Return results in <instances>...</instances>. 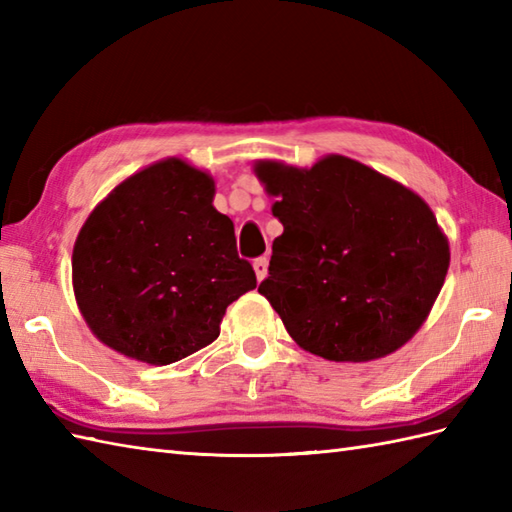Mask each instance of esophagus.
<instances>
[{"mask_svg":"<svg viewBox=\"0 0 512 512\" xmlns=\"http://www.w3.org/2000/svg\"><path fill=\"white\" fill-rule=\"evenodd\" d=\"M253 268H255L257 279L262 281V279L268 275V259H266V257H257L255 262H253Z\"/></svg>","mask_w":512,"mask_h":512,"instance_id":"esophagus-1","label":"esophagus"}]
</instances>
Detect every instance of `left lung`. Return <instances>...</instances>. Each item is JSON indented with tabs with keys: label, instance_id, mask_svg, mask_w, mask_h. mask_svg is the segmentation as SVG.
Segmentation results:
<instances>
[{
	"label": "left lung",
	"instance_id": "8db88e82",
	"mask_svg": "<svg viewBox=\"0 0 512 512\" xmlns=\"http://www.w3.org/2000/svg\"><path fill=\"white\" fill-rule=\"evenodd\" d=\"M284 224L259 284L288 334L328 361H374L405 345L440 295L449 242L416 193L361 162H259Z\"/></svg>",
	"mask_w": 512,
	"mask_h": 512
}]
</instances>
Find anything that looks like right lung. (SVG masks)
<instances>
[{
	"mask_svg": "<svg viewBox=\"0 0 512 512\" xmlns=\"http://www.w3.org/2000/svg\"><path fill=\"white\" fill-rule=\"evenodd\" d=\"M213 193L204 171L169 158L118 184L83 224L74 295L112 350L176 363L211 345L226 308L257 286Z\"/></svg>",
	"mask_w": 512,
	"mask_h": 512,
	"instance_id": "obj_1",
	"label": "right lung"
}]
</instances>
